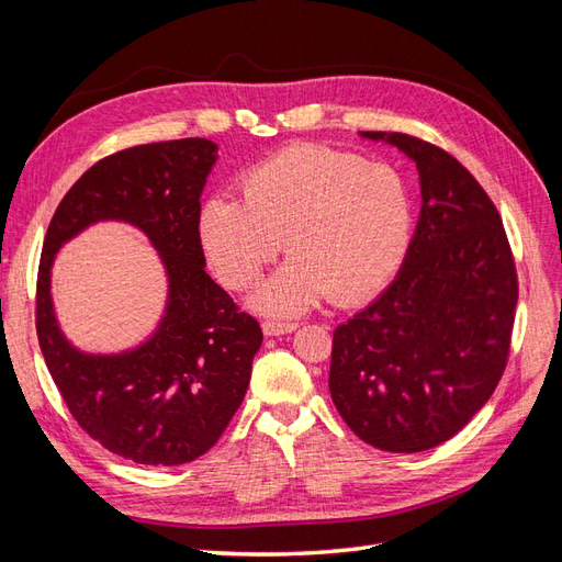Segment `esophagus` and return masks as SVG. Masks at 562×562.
Wrapping results in <instances>:
<instances>
[{
    "label": "esophagus",
    "mask_w": 562,
    "mask_h": 562,
    "mask_svg": "<svg viewBox=\"0 0 562 562\" xmlns=\"http://www.w3.org/2000/svg\"><path fill=\"white\" fill-rule=\"evenodd\" d=\"M295 328H297V323H291V321H274V318L262 321V330H265V335H269V337L293 333Z\"/></svg>",
    "instance_id": "34e87169"
}]
</instances>
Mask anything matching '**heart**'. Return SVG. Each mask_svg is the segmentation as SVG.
<instances>
[{
    "instance_id": "obj_1",
    "label": "heart",
    "mask_w": 562,
    "mask_h": 562,
    "mask_svg": "<svg viewBox=\"0 0 562 562\" xmlns=\"http://www.w3.org/2000/svg\"><path fill=\"white\" fill-rule=\"evenodd\" d=\"M411 220V194L394 166L297 143L244 173L241 201L211 199L199 234L232 291L258 281L285 239L293 258L255 293L252 307L295 316L323 297L351 304L375 293L403 260Z\"/></svg>"
}]
</instances>
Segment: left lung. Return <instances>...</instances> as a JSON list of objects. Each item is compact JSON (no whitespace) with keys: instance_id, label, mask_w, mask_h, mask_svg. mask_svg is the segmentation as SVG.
I'll list each match as a JSON object with an SVG mask.
<instances>
[{"instance_id":"left-lung-1","label":"left lung","mask_w":562,"mask_h":562,"mask_svg":"<svg viewBox=\"0 0 562 562\" xmlns=\"http://www.w3.org/2000/svg\"><path fill=\"white\" fill-rule=\"evenodd\" d=\"M363 135L415 159L422 211L394 283L333 333L330 396L368 446L422 452L495 394L512 351L516 262L497 206L450 151L405 133Z\"/></svg>"}]
</instances>
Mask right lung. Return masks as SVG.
Wrapping results in <instances>:
<instances>
[{
  "label": "right lung",
  "instance_id": "add662e5",
  "mask_svg": "<svg viewBox=\"0 0 562 562\" xmlns=\"http://www.w3.org/2000/svg\"><path fill=\"white\" fill-rule=\"evenodd\" d=\"M215 143L135 145L100 159L50 217L37 271V337L67 411L100 446L135 464L176 467L209 452L246 396L262 328L206 271L199 217ZM98 218L140 226L169 271V307L156 337L119 357L77 352L57 330L49 265Z\"/></svg>",
  "mask_w": 562,
  "mask_h": 562
}]
</instances>
